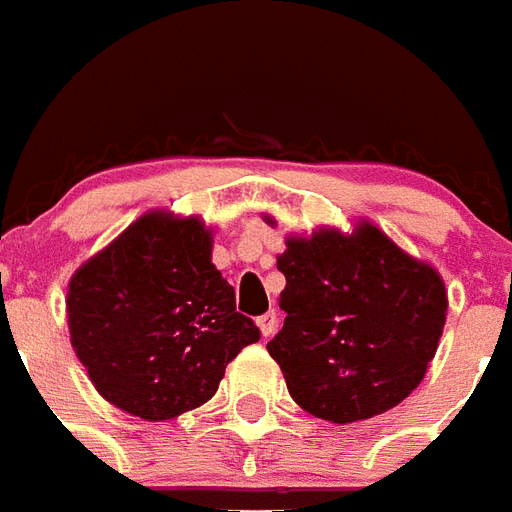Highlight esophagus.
Returning <instances> with one entry per match:
<instances>
[{
	"label": "esophagus",
	"instance_id": "esophagus-1",
	"mask_svg": "<svg viewBox=\"0 0 512 512\" xmlns=\"http://www.w3.org/2000/svg\"><path fill=\"white\" fill-rule=\"evenodd\" d=\"M256 324H259L261 329V337H272V334L278 332V315L270 310V313L259 315V318H256Z\"/></svg>",
	"mask_w": 512,
	"mask_h": 512
}]
</instances>
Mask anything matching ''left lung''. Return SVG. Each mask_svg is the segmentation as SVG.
<instances>
[{
  "mask_svg": "<svg viewBox=\"0 0 512 512\" xmlns=\"http://www.w3.org/2000/svg\"><path fill=\"white\" fill-rule=\"evenodd\" d=\"M286 313L267 351L310 416L353 424L397 407L424 380L445 326L448 294L434 267L378 226L288 237L278 256Z\"/></svg>",
  "mask_w": 512,
  "mask_h": 512,
  "instance_id": "1",
  "label": "left lung"
}]
</instances>
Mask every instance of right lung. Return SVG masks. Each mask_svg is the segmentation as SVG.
Masks as SVG:
<instances>
[{"mask_svg":"<svg viewBox=\"0 0 512 512\" xmlns=\"http://www.w3.org/2000/svg\"><path fill=\"white\" fill-rule=\"evenodd\" d=\"M199 218L153 210L69 280V340L96 391L145 421L205 405L226 364L259 343L213 264Z\"/></svg>","mask_w":512,"mask_h":512,"instance_id":"1","label":"right lung"}]
</instances>
